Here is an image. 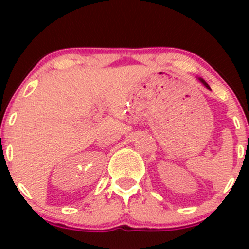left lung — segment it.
Instances as JSON below:
<instances>
[{"instance_id":"left-lung-1","label":"left lung","mask_w":249,"mask_h":249,"mask_svg":"<svg viewBox=\"0 0 249 249\" xmlns=\"http://www.w3.org/2000/svg\"><path fill=\"white\" fill-rule=\"evenodd\" d=\"M201 82L203 83V84H205V85H206V87H207V88H208V89H210V87H208V84H207V83H205V82H203V80H202V79H201Z\"/></svg>"}]
</instances>
